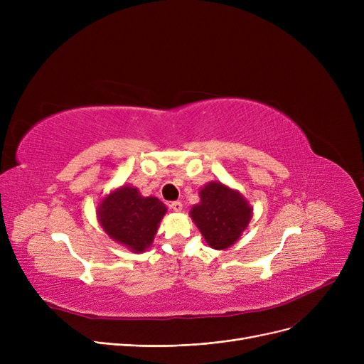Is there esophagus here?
Wrapping results in <instances>:
<instances>
[{
    "label": "esophagus",
    "instance_id": "34e87169",
    "mask_svg": "<svg viewBox=\"0 0 364 364\" xmlns=\"http://www.w3.org/2000/svg\"><path fill=\"white\" fill-rule=\"evenodd\" d=\"M169 206H171V209H172V211H174V213H181V211H183V203L178 202V200L172 202Z\"/></svg>",
    "mask_w": 364,
    "mask_h": 364
}]
</instances>
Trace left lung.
<instances>
[{
  "mask_svg": "<svg viewBox=\"0 0 364 364\" xmlns=\"http://www.w3.org/2000/svg\"><path fill=\"white\" fill-rule=\"evenodd\" d=\"M200 202L190 209L205 242L213 250L233 246L252 218L254 208L236 188L221 181H209L199 190Z\"/></svg>",
  "mask_w": 364,
  "mask_h": 364,
  "instance_id": "left-lung-1",
  "label": "left lung"
}]
</instances>
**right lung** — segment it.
Returning <instances> with one entry per match:
<instances>
[{
  "mask_svg": "<svg viewBox=\"0 0 364 364\" xmlns=\"http://www.w3.org/2000/svg\"><path fill=\"white\" fill-rule=\"evenodd\" d=\"M95 214L112 240L141 254L151 246L166 206L155 196H141L137 187L124 184L102 198Z\"/></svg>",
  "mask_w": 364,
  "mask_h": 364,
  "instance_id": "1",
  "label": "right lung"
}]
</instances>
